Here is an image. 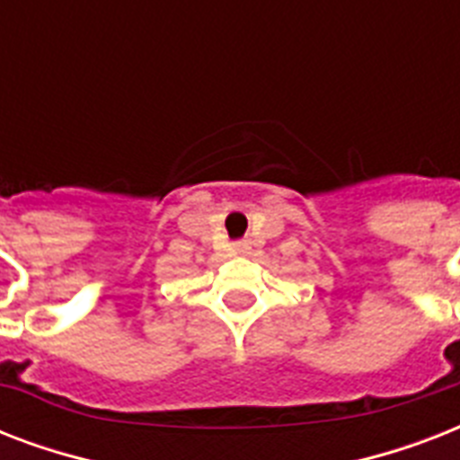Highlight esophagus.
I'll return each instance as SVG.
<instances>
[{"label": "esophagus", "instance_id": "1", "mask_svg": "<svg viewBox=\"0 0 460 460\" xmlns=\"http://www.w3.org/2000/svg\"><path fill=\"white\" fill-rule=\"evenodd\" d=\"M234 251L245 252V251H248V243H245V241H238V243H234Z\"/></svg>", "mask_w": 460, "mask_h": 460}]
</instances>
